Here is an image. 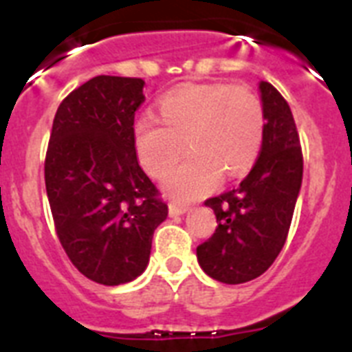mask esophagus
I'll list each match as a JSON object with an SVG mask.
<instances>
[{"label": "esophagus", "mask_w": 352, "mask_h": 352, "mask_svg": "<svg viewBox=\"0 0 352 352\" xmlns=\"http://www.w3.org/2000/svg\"><path fill=\"white\" fill-rule=\"evenodd\" d=\"M186 211H188V206H183V204H176V203L169 204L170 217H179V214H185Z\"/></svg>", "instance_id": "esophagus-1"}]
</instances>
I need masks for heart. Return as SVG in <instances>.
<instances>
[{"instance_id": "b5f03b06", "label": "heart", "mask_w": 352, "mask_h": 352, "mask_svg": "<svg viewBox=\"0 0 352 352\" xmlns=\"http://www.w3.org/2000/svg\"><path fill=\"white\" fill-rule=\"evenodd\" d=\"M264 125L263 104L250 89L222 82L183 84L162 96L160 118L149 113L138 118L133 144L141 166L157 178L188 145L192 153L164 178V188L190 201L208 194L222 173L239 176L254 166Z\"/></svg>"}]
</instances>
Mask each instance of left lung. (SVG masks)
Listing matches in <instances>:
<instances>
[{
	"mask_svg": "<svg viewBox=\"0 0 352 352\" xmlns=\"http://www.w3.org/2000/svg\"><path fill=\"white\" fill-rule=\"evenodd\" d=\"M264 139L261 153L238 188L206 201L219 227L197 247L199 266L223 284H243L263 275L280 254L303 178L296 123L284 96L259 82Z\"/></svg>",
	"mask_w": 352,
	"mask_h": 352,
	"instance_id": "left-lung-1",
	"label": "left lung"
}]
</instances>
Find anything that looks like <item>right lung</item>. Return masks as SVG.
<instances>
[{"label": "right lung", "instance_id": "add662e5", "mask_svg": "<svg viewBox=\"0 0 352 352\" xmlns=\"http://www.w3.org/2000/svg\"><path fill=\"white\" fill-rule=\"evenodd\" d=\"M144 80L98 76L60 104L45 157V190L56 234L72 264L102 285L146 270L167 204L141 169L133 118Z\"/></svg>", "mask_w": 352, "mask_h": 352}]
</instances>
